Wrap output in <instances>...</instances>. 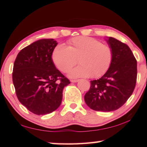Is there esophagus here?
Listing matches in <instances>:
<instances>
[{
	"label": "esophagus",
	"instance_id": "obj_1",
	"mask_svg": "<svg viewBox=\"0 0 147 147\" xmlns=\"http://www.w3.org/2000/svg\"><path fill=\"white\" fill-rule=\"evenodd\" d=\"M78 80H71V82L73 83H74V82H78Z\"/></svg>",
	"mask_w": 147,
	"mask_h": 147
}]
</instances>
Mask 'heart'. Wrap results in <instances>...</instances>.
I'll return each instance as SVG.
<instances>
[{"label": "heart", "mask_w": 147, "mask_h": 147, "mask_svg": "<svg viewBox=\"0 0 147 147\" xmlns=\"http://www.w3.org/2000/svg\"><path fill=\"white\" fill-rule=\"evenodd\" d=\"M113 51L107 44L91 37L80 36L71 39L68 47L58 45L52 53V59L63 73H67L78 62L80 64L70 71L73 78L89 76L100 78L108 71Z\"/></svg>", "instance_id": "1"}]
</instances>
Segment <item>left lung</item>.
Segmentation results:
<instances>
[{"instance_id":"8db88e82","label":"left lung","mask_w":147,"mask_h":147,"mask_svg":"<svg viewBox=\"0 0 147 147\" xmlns=\"http://www.w3.org/2000/svg\"><path fill=\"white\" fill-rule=\"evenodd\" d=\"M113 57L107 73L91 80L84 100L95 111H111L124 105L131 95L137 81V60L127 45L109 37L107 40Z\"/></svg>"}]
</instances>
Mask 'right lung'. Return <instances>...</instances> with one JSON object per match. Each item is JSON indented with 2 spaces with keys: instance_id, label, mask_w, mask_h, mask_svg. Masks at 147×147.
<instances>
[{
  "instance_id": "1",
  "label": "right lung",
  "mask_w": 147,
  "mask_h": 147,
  "mask_svg": "<svg viewBox=\"0 0 147 147\" xmlns=\"http://www.w3.org/2000/svg\"><path fill=\"white\" fill-rule=\"evenodd\" d=\"M53 39H40L22 49L13 64L12 79L17 98L32 113L46 115L60 106L69 80L56 68Z\"/></svg>"
}]
</instances>
